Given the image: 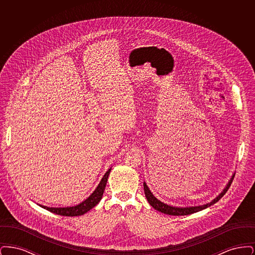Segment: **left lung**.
<instances>
[{
  "mask_svg": "<svg viewBox=\"0 0 255 255\" xmlns=\"http://www.w3.org/2000/svg\"><path fill=\"white\" fill-rule=\"evenodd\" d=\"M233 181V177L231 178V181L228 183V185L226 186V188L224 189V191L219 195L217 198H215L212 202L204 205V206H191V207H174V206H167L163 203H161L160 201H158L157 198L154 197V195L151 193V191L149 190L148 186L146 185L145 182H143V187H144V193H145L146 199L148 201V203L153 206L155 209H157L158 211H160L164 214H168V215H174V216H183V215H189L195 212L201 211L203 209H205L208 206H212L214 204H216L219 200L226 194V192L229 190L230 186L231 185V182Z\"/></svg>",
  "mask_w": 255,
  "mask_h": 255,
  "instance_id": "left-lung-1",
  "label": "left lung"
}]
</instances>
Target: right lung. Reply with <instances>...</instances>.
Masks as SVG:
<instances>
[{
  "label": "right lung",
  "instance_id": "obj_1",
  "mask_svg": "<svg viewBox=\"0 0 255 255\" xmlns=\"http://www.w3.org/2000/svg\"><path fill=\"white\" fill-rule=\"evenodd\" d=\"M110 172H111V168H110L105 175L103 176L102 180L99 182L97 189L94 191V193L91 195L88 199H86L84 202H82L81 204L77 205L75 206H70V207H48V206H42L43 208L49 210L52 213L58 214L61 216H80L83 215L86 212H88L90 209H92L93 207L97 206V204L100 202L102 196H103V192L105 190L106 187V183H107V180L109 177Z\"/></svg>",
  "mask_w": 255,
  "mask_h": 255
}]
</instances>
